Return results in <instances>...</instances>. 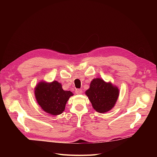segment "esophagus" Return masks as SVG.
Masks as SVG:
<instances>
[{
	"instance_id": "obj_1",
	"label": "esophagus",
	"mask_w": 157,
	"mask_h": 157,
	"mask_svg": "<svg viewBox=\"0 0 157 157\" xmlns=\"http://www.w3.org/2000/svg\"><path fill=\"white\" fill-rule=\"evenodd\" d=\"M75 93H76L77 94H81L82 93V91L81 90V89H76V90H75Z\"/></svg>"
}]
</instances>
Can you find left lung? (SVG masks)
Returning a JSON list of instances; mask_svg holds the SVG:
<instances>
[{
	"label": "left lung",
	"instance_id": "8db88e82",
	"mask_svg": "<svg viewBox=\"0 0 157 157\" xmlns=\"http://www.w3.org/2000/svg\"><path fill=\"white\" fill-rule=\"evenodd\" d=\"M85 94L96 111L105 113L115 106L119 96V89L110 82H107L97 78L91 81Z\"/></svg>",
	"mask_w": 157,
	"mask_h": 157
}]
</instances>
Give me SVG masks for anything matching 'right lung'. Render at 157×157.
<instances>
[{
    "instance_id": "obj_1",
    "label": "right lung",
    "mask_w": 157,
    "mask_h": 157,
    "mask_svg": "<svg viewBox=\"0 0 157 157\" xmlns=\"http://www.w3.org/2000/svg\"><path fill=\"white\" fill-rule=\"evenodd\" d=\"M34 94L37 103L43 111L52 116L62 114L66 102L73 96L72 92L63 89L61 83L56 81L39 82L35 87Z\"/></svg>"
}]
</instances>
